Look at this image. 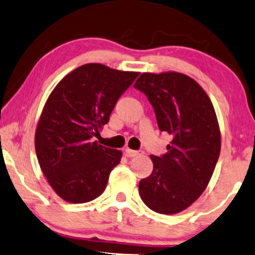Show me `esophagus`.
I'll use <instances>...</instances> for the list:
<instances>
[{"label":"esophagus","instance_id":"obj_1","mask_svg":"<svg viewBox=\"0 0 255 255\" xmlns=\"http://www.w3.org/2000/svg\"><path fill=\"white\" fill-rule=\"evenodd\" d=\"M126 156L128 157H137L141 156L142 151H135V150H130V148H126Z\"/></svg>","mask_w":255,"mask_h":255}]
</instances>
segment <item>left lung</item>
<instances>
[{"label": "left lung", "instance_id": "left-lung-1", "mask_svg": "<svg viewBox=\"0 0 255 255\" xmlns=\"http://www.w3.org/2000/svg\"><path fill=\"white\" fill-rule=\"evenodd\" d=\"M134 87L150 101L159 130L172 136L165 154L151 156L153 170L140 181V198L152 211L175 215L211 180L221 152L217 115L203 87L182 73H142Z\"/></svg>", "mask_w": 255, "mask_h": 255}]
</instances>
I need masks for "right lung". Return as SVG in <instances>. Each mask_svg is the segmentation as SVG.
<instances>
[{"label": "right lung", "instance_id": "right-lung-1", "mask_svg": "<svg viewBox=\"0 0 255 255\" xmlns=\"http://www.w3.org/2000/svg\"><path fill=\"white\" fill-rule=\"evenodd\" d=\"M139 73L87 63L64 77L46 99L34 146L54 192L73 204L89 203L104 192L122 152L93 141L120 96Z\"/></svg>", "mask_w": 255, "mask_h": 255}]
</instances>
